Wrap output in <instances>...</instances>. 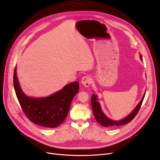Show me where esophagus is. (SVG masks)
<instances>
[{
    "mask_svg": "<svg viewBox=\"0 0 160 160\" xmlns=\"http://www.w3.org/2000/svg\"><path fill=\"white\" fill-rule=\"evenodd\" d=\"M92 83V78L89 76H86L83 77L81 80V84L84 88H88Z\"/></svg>",
    "mask_w": 160,
    "mask_h": 160,
    "instance_id": "esophagus-1",
    "label": "esophagus"
}]
</instances>
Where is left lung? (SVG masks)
<instances>
[{"label":"left lung","instance_id":"left-lung-1","mask_svg":"<svg viewBox=\"0 0 160 160\" xmlns=\"http://www.w3.org/2000/svg\"><path fill=\"white\" fill-rule=\"evenodd\" d=\"M140 58L141 60L142 59V55L140 54ZM145 93L144 94L142 99L141 101L138 102L137 107L133 109V110L125 118L120 120H112L108 118V117L105 116V114L103 113L101 107V105L99 102L97 101V95L95 94H93L92 99H91V104H92V107L93 110V115L95 116V118L97 120V122H98L99 124H101V126L104 127H108V128H113L116 126H123V125H125L126 123H129L132 120H133L137 114L138 113V110H139L141 105L142 103L143 99L144 98Z\"/></svg>","mask_w":160,"mask_h":160}]
</instances>
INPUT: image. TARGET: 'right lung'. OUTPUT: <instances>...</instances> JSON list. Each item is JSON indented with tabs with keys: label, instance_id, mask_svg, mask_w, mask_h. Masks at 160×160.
Listing matches in <instances>:
<instances>
[{
	"label": "right lung",
	"instance_id": "add662e5",
	"mask_svg": "<svg viewBox=\"0 0 160 160\" xmlns=\"http://www.w3.org/2000/svg\"><path fill=\"white\" fill-rule=\"evenodd\" d=\"M13 86L26 116L31 122L48 128H56L63 123L68 115L74 97L79 89L78 82H74L50 96L39 98L28 97L20 87L16 68L13 73Z\"/></svg>",
	"mask_w": 160,
	"mask_h": 160
}]
</instances>
